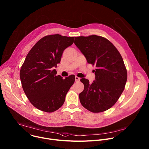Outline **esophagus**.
I'll list each match as a JSON object with an SVG mask.
<instances>
[{"mask_svg":"<svg viewBox=\"0 0 149 149\" xmlns=\"http://www.w3.org/2000/svg\"><path fill=\"white\" fill-rule=\"evenodd\" d=\"M75 81L76 82H79V81H80V78H79V77H75Z\"/></svg>","mask_w":149,"mask_h":149,"instance_id":"obj_1","label":"esophagus"}]
</instances>
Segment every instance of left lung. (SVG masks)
Here are the masks:
<instances>
[{"label":"left lung","instance_id":"left-lung-1","mask_svg":"<svg viewBox=\"0 0 149 149\" xmlns=\"http://www.w3.org/2000/svg\"><path fill=\"white\" fill-rule=\"evenodd\" d=\"M74 43L87 62L95 65V80L81 79L84 85L79 97L81 105L93 113L112 108L122 93L127 78L123 58L115 45L107 38L96 35L75 37Z\"/></svg>","mask_w":149,"mask_h":149}]
</instances>
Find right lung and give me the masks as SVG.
<instances>
[{
    "label": "right lung",
    "mask_w": 149,
    "mask_h": 149,
    "mask_svg": "<svg viewBox=\"0 0 149 149\" xmlns=\"http://www.w3.org/2000/svg\"><path fill=\"white\" fill-rule=\"evenodd\" d=\"M74 37L52 34L39 40L27 54L21 67L20 78L23 91L37 109L51 113L64 103L65 96L75 82L73 75L65 79L54 69L60 63L64 49Z\"/></svg>",
    "instance_id": "right-lung-1"
}]
</instances>
